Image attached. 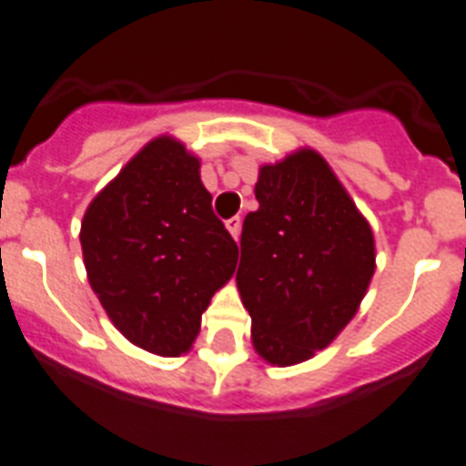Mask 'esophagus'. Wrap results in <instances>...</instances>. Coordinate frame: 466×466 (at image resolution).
<instances>
[{
    "label": "esophagus",
    "instance_id": "34e87169",
    "mask_svg": "<svg viewBox=\"0 0 466 466\" xmlns=\"http://www.w3.org/2000/svg\"><path fill=\"white\" fill-rule=\"evenodd\" d=\"M240 226H242V221H240V217H233V218H228V221H226V228L230 230V236L236 238H240Z\"/></svg>",
    "mask_w": 466,
    "mask_h": 466
}]
</instances>
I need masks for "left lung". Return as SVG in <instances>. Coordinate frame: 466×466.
<instances>
[{
    "instance_id": "left-lung-1",
    "label": "left lung",
    "mask_w": 466,
    "mask_h": 466,
    "mask_svg": "<svg viewBox=\"0 0 466 466\" xmlns=\"http://www.w3.org/2000/svg\"><path fill=\"white\" fill-rule=\"evenodd\" d=\"M242 224L238 290L252 343L279 367L305 362L348 321L374 276V233L317 152L259 168Z\"/></svg>"
}]
</instances>
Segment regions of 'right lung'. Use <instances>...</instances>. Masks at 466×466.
I'll return each instance as SVG.
<instances>
[{
	"label": "right lung",
	"mask_w": 466,
	"mask_h": 466,
	"mask_svg": "<svg viewBox=\"0 0 466 466\" xmlns=\"http://www.w3.org/2000/svg\"><path fill=\"white\" fill-rule=\"evenodd\" d=\"M87 279L123 336L178 357L211 295L233 276L238 245L211 209L198 157L173 137L147 142L87 207Z\"/></svg>",
	"instance_id": "right-lung-1"
}]
</instances>
